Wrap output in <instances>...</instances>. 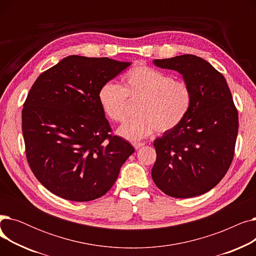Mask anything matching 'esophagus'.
Returning <instances> with one entry per match:
<instances>
[{
  "label": "esophagus",
  "instance_id": "esophagus-1",
  "mask_svg": "<svg viewBox=\"0 0 256 256\" xmlns=\"http://www.w3.org/2000/svg\"><path fill=\"white\" fill-rule=\"evenodd\" d=\"M144 145H145V143H143V142H134L132 143V146H134V148H135V150H139L140 147H142Z\"/></svg>",
  "mask_w": 256,
  "mask_h": 256
}]
</instances>
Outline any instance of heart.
<instances>
[{"instance_id":"heart-1","label":"heart","mask_w":256,"mask_h":256,"mask_svg":"<svg viewBox=\"0 0 256 256\" xmlns=\"http://www.w3.org/2000/svg\"><path fill=\"white\" fill-rule=\"evenodd\" d=\"M128 100L139 102L138 117L126 121L117 132L126 140L138 141L156 130L164 134L178 128L191 109L192 92L184 80L147 65H136L124 74L121 86L106 83L98 91L104 115L115 122L128 117Z\"/></svg>"}]
</instances>
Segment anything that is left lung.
<instances>
[{
	"label": "left lung",
	"mask_w": 256,
	"mask_h": 256,
	"mask_svg": "<svg viewBox=\"0 0 256 256\" xmlns=\"http://www.w3.org/2000/svg\"><path fill=\"white\" fill-rule=\"evenodd\" d=\"M154 64L182 76L192 104L178 128L154 140L152 180L171 197L204 194L224 178L234 158L238 115L232 92L223 74L200 57L182 55Z\"/></svg>",
	"instance_id": "8db88e82"
}]
</instances>
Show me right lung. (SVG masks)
Here are the masks:
<instances>
[{"label":"right lung","mask_w":256,"mask_h":256,"mask_svg":"<svg viewBox=\"0 0 256 256\" xmlns=\"http://www.w3.org/2000/svg\"><path fill=\"white\" fill-rule=\"evenodd\" d=\"M130 62L72 55L40 74L22 112L26 156L36 178L67 200L102 197L135 152L111 126L98 102L102 85Z\"/></svg>","instance_id":"add662e5"}]
</instances>
